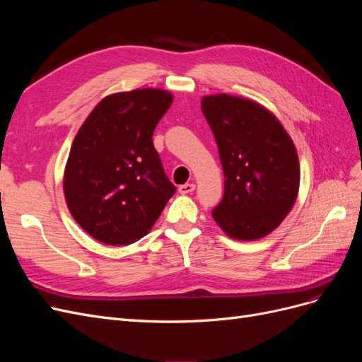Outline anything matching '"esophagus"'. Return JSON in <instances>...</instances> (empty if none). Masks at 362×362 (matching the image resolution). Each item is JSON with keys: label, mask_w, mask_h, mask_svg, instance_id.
<instances>
[{"label": "esophagus", "mask_w": 362, "mask_h": 362, "mask_svg": "<svg viewBox=\"0 0 362 362\" xmlns=\"http://www.w3.org/2000/svg\"><path fill=\"white\" fill-rule=\"evenodd\" d=\"M178 192H180L181 194H189V193L194 192V184H182V185H180Z\"/></svg>", "instance_id": "34e87169"}]
</instances>
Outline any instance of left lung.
<instances>
[{"label": "left lung", "instance_id": "left-lung-1", "mask_svg": "<svg viewBox=\"0 0 362 362\" xmlns=\"http://www.w3.org/2000/svg\"><path fill=\"white\" fill-rule=\"evenodd\" d=\"M201 107L225 175L223 199L213 218L234 240L269 235L299 193L300 166L291 137L269 108L247 98L206 95Z\"/></svg>", "mask_w": 362, "mask_h": 362}]
</instances>
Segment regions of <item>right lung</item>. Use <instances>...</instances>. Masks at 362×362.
I'll list each match as a JSON object with an SVG mask.
<instances>
[{"label": "right lung", "instance_id": "1", "mask_svg": "<svg viewBox=\"0 0 362 362\" xmlns=\"http://www.w3.org/2000/svg\"><path fill=\"white\" fill-rule=\"evenodd\" d=\"M163 89L112 93L76 133L63 173L68 210L84 231L110 246L146 235L175 193L152 144L172 105Z\"/></svg>", "mask_w": 362, "mask_h": 362}]
</instances>
